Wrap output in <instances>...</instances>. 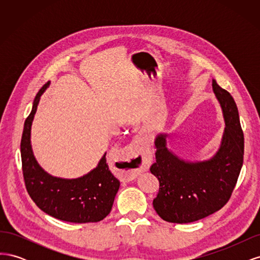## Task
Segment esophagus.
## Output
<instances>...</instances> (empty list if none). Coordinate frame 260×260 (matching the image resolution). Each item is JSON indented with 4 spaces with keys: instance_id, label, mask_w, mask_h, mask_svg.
<instances>
[{
    "instance_id": "obj_1",
    "label": "esophagus",
    "mask_w": 260,
    "mask_h": 260,
    "mask_svg": "<svg viewBox=\"0 0 260 260\" xmlns=\"http://www.w3.org/2000/svg\"><path fill=\"white\" fill-rule=\"evenodd\" d=\"M122 181H131L140 172L145 171L149 167V148L140 137H137L128 146L125 158L120 161Z\"/></svg>"
}]
</instances>
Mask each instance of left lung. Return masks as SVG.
Masks as SVG:
<instances>
[{
  "label": "left lung",
  "mask_w": 260,
  "mask_h": 260,
  "mask_svg": "<svg viewBox=\"0 0 260 260\" xmlns=\"http://www.w3.org/2000/svg\"><path fill=\"white\" fill-rule=\"evenodd\" d=\"M212 89L221 105L225 128L221 145L211 159L184 161L166 147L167 135L155 140L156 161L149 170L158 179L159 190L153 206L165 221L188 223L214 214L230 200L238 182L244 157L238 107L216 80H212Z\"/></svg>",
  "instance_id": "obj_1"
}]
</instances>
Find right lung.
<instances>
[{
	"mask_svg": "<svg viewBox=\"0 0 260 260\" xmlns=\"http://www.w3.org/2000/svg\"><path fill=\"white\" fill-rule=\"evenodd\" d=\"M45 83L34 101L23 125L20 153L27 192L36 205L54 218L74 223L99 222L112 210L120 182L106 164V153L98 167L78 179L52 177L37 162L30 144V131L39 101L49 86Z\"/></svg>",
	"mask_w": 260,
	"mask_h": 260,
	"instance_id": "add662e5",
	"label": "right lung"
}]
</instances>
